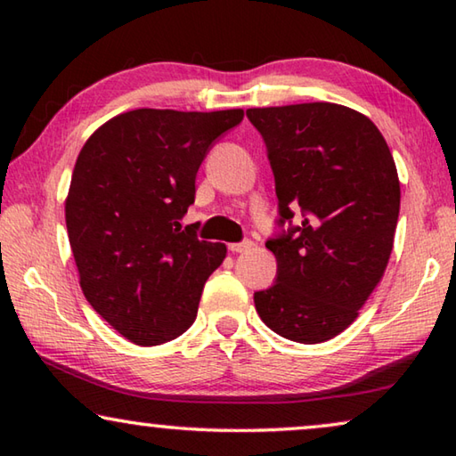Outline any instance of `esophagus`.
Masks as SVG:
<instances>
[{"mask_svg":"<svg viewBox=\"0 0 456 456\" xmlns=\"http://www.w3.org/2000/svg\"><path fill=\"white\" fill-rule=\"evenodd\" d=\"M251 247H253V241H249V239H243V241H239V243H229V251L245 253V251H249Z\"/></svg>","mask_w":456,"mask_h":456,"instance_id":"1","label":"esophagus"}]
</instances>
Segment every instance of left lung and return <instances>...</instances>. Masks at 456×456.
I'll use <instances>...</instances> for the list:
<instances>
[{"instance_id":"obj_1","label":"left lung","mask_w":456,"mask_h":456,"mask_svg":"<svg viewBox=\"0 0 456 456\" xmlns=\"http://www.w3.org/2000/svg\"><path fill=\"white\" fill-rule=\"evenodd\" d=\"M247 118L265 142L281 227L265 241L277 275L256 291V310L291 342H326L358 318L388 265L395 159L374 122L342 104L249 108Z\"/></svg>"}]
</instances>
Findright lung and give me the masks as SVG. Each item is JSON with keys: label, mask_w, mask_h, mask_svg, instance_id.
Segmentation results:
<instances>
[{"label": "right lung", "mask_w": 456, "mask_h": 456, "mask_svg": "<svg viewBox=\"0 0 456 456\" xmlns=\"http://www.w3.org/2000/svg\"><path fill=\"white\" fill-rule=\"evenodd\" d=\"M243 110L138 108L104 122L76 160L66 227L90 305L138 346L179 338L197 318L203 285L227 256L181 227L215 141Z\"/></svg>", "instance_id": "right-lung-1"}]
</instances>
